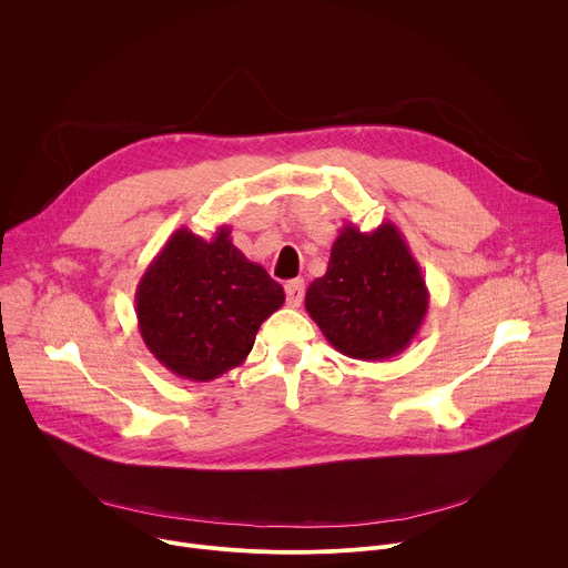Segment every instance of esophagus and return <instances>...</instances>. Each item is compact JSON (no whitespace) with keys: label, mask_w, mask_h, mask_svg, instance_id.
Segmentation results:
<instances>
[{"label":"esophagus","mask_w":568,"mask_h":568,"mask_svg":"<svg viewBox=\"0 0 568 568\" xmlns=\"http://www.w3.org/2000/svg\"><path fill=\"white\" fill-rule=\"evenodd\" d=\"M285 294H287V305L298 307L301 301H303V294H305V283H303L301 278L287 281V283H285Z\"/></svg>","instance_id":"esophagus-1"}]
</instances>
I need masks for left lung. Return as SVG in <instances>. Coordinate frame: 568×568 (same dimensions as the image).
<instances>
[{"label":"left lung","mask_w":568,"mask_h":568,"mask_svg":"<svg viewBox=\"0 0 568 568\" xmlns=\"http://www.w3.org/2000/svg\"><path fill=\"white\" fill-rule=\"evenodd\" d=\"M305 310L342 355L382 362L416 339L429 310L420 265L393 222L342 226L328 270L305 292Z\"/></svg>","instance_id":"1"}]
</instances>
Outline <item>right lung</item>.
Instances as JSON below:
<instances>
[{
    "label": "right lung",
    "mask_w": 568,
    "mask_h": 568,
    "mask_svg": "<svg viewBox=\"0 0 568 568\" xmlns=\"http://www.w3.org/2000/svg\"><path fill=\"white\" fill-rule=\"evenodd\" d=\"M283 301V287L233 245L226 224L209 240L178 229L134 294L143 344L191 382H211L245 362Z\"/></svg>",
    "instance_id": "right-lung-1"
}]
</instances>
